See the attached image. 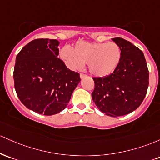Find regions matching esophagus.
<instances>
[{"label": "esophagus", "mask_w": 160, "mask_h": 160, "mask_svg": "<svg viewBox=\"0 0 160 160\" xmlns=\"http://www.w3.org/2000/svg\"><path fill=\"white\" fill-rule=\"evenodd\" d=\"M86 77H88V75H87L83 74V73H81V74H80V78H82V79H83V78H86Z\"/></svg>", "instance_id": "obj_1"}]
</instances>
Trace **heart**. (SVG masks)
Instances as JSON below:
<instances>
[{
  "instance_id": "heart-1",
  "label": "heart",
  "mask_w": 160,
  "mask_h": 160,
  "mask_svg": "<svg viewBox=\"0 0 160 160\" xmlns=\"http://www.w3.org/2000/svg\"><path fill=\"white\" fill-rule=\"evenodd\" d=\"M60 55L69 69H80L87 62L91 74L104 77L113 72L119 65L122 49L116 42L78 41L72 50L63 47Z\"/></svg>"
}]
</instances>
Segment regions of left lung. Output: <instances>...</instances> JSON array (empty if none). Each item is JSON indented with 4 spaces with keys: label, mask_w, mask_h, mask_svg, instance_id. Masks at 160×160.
<instances>
[{
    "label": "left lung",
    "mask_w": 160,
    "mask_h": 160,
    "mask_svg": "<svg viewBox=\"0 0 160 160\" xmlns=\"http://www.w3.org/2000/svg\"><path fill=\"white\" fill-rule=\"evenodd\" d=\"M122 49L119 65L112 74L93 78V101L102 112L112 117L124 116L139 107L149 85V71L143 52L129 41L112 39Z\"/></svg>",
    "instance_id": "8db88e82"
}]
</instances>
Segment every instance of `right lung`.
Segmentation results:
<instances>
[{
  "label": "right lung",
  "instance_id": "1",
  "mask_svg": "<svg viewBox=\"0 0 160 160\" xmlns=\"http://www.w3.org/2000/svg\"><path fill=\"white\" fill-rule=\"evenodd\" d=\"M57 40L35 39L19 52L14 66V87L28 109L51 116L66 108L81 81L79 73L59 59Z\"/></svg>",
  "mask_w": 160,
  "mask_h": 160
}]
</instances>
